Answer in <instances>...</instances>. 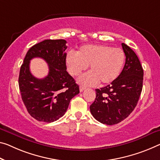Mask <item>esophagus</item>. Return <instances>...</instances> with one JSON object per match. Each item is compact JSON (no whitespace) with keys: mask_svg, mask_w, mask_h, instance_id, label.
Here are the masks:
<instances>
[{"mask_svg":"<svg viewBox=\"0 0 160 160\" xmlns=\"http://www.w3.org/2000/svg\"><path fill=\"white\" fill-rule=\"evenodd\" d=\"M79 89H80V92H82L83 91H84V90L86 89V87H83V86H80V87H79Z\"/></svg>","mask_w":160,"mask_h":160,"instance_id":"1","label":"esophagus"}]
</instances>
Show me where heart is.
Returning <instances> with one entry per match:
<instances>
[{
  "mask_svg": "<svg viewBox=\"0 0 160 160\" xmlns=\"http://www.w3.org/2000/svg\"><path fill=\"white\" fill-rule=\"evenodd\" d=\"M125 54L121 48L106 45H85L77 54L69 53L66 63L71 75L78 77L89 66L90 72L79 78L84 85H94L99 82L107 85L114 82L121 73Z\"/></svg>",
  "mask_w": 160,
  "mask_h": 160,
  "instance_id": "obj_1",
  "label": "heart"
}]
</instances>
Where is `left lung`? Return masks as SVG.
<instances>
[{"instance_id": "8db88e82", "label": "left lung", "mask_w": 160, "mask_h": 160, "mask_svg": "<svg viewBox=\"0 0 160 160\" xmlns=\"http://www.w3.org/2000/svg\"><path fill=\"white\" fill-rule=\"evenodd\" d=\"M126 56L122 72L114 82L96 89V99L90 111L96 119L107 125L121 122L131 114L142 90L144 72L138 57L126 44L122 43Z\"/></svg>"}]
</instances>
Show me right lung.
I'll return each instance as SVG.
<instances>
[{"instance_id":"right-lung-1","label":"right lung","mask_w":160,"mask_h":160,"mask_svg":"<svg viewBox=\"0 0 160 160\" xmlns=\"http://www.w3.org/2000/svg\"><path fill=\"white\" fill-rule=\"evenodd\" d=\"M63 39H47L36 43L28 51L19 73L18 85L22 100L27 111L39 122H53L63 117L70 101L79 93V87L66 72ZM43 58L48 63L49 72L43 79L30 73V61Z\"/></svg>"}]
</instances>
